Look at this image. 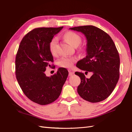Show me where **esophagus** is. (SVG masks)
<instances>
[{
	"mask_svg": "<svg viewBox=\"0 0 132 132\" xmlns=\"http://www.w3.org/2000/svg\"><path fill=\"white\" fill-rule=\"evenodd\" d=\"M69 75L71 76L72 75L75 74V71L73 70H69Z\"/></svg>",
	"mask_w": 132,
	"mask_h": 132,
	"instance_id": "esophagus-1",
	"label": "esophagus"
}]
</instances>
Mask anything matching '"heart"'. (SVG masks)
<instances>
[{
  "label": "heart",
  "mask_w": 132,
  "mask_h": 132,
  "mask_svg": "<svg viewBox=\"0 0 132 132\" xmlns=\"http://www.w3.org/2000/svg\"><path fill=\"white\" fill-rule=\"evenodd\" d=\"M65 40L73 47H77L82 42V38L78 34L72 31H67L63 35ZM57 39L54 37L50 40L48 48L50 53L53 56L57 54ZM76 61L75 57H62L57 61L59 66L63 68H70L73 66L74 62Z\"/></svg>",
  "instance_id": "b5f03b06"
}]
</instances>
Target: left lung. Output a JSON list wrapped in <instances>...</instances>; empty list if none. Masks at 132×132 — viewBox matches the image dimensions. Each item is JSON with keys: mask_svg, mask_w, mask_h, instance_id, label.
<instances>
[{"mask_svg": "<svg viewBox=\"0 0 132 132\" xmlns=\"http://www.w3.org/2000/svg\"><path fill=\"white\" fill-rule=\"evenodd\" d=\"M70 29L82 32L87 40V56L78 61L76 66L93 73L87 78L83 73L75 72L80 78L78 94L91 103L103 101L111 94L120 77V59L116 45L108 33L94 26Z\"/></svg>", "mask_w": 132, "mask_h": 132, "instance_id": "8db88e82", "label": "left lung"}]
</instances>
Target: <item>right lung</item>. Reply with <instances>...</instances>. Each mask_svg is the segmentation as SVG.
<instances>
[{
  "label": "right lung",
  "mask_w": 132,
  "mask_h": 132,
  "mask_svg": "<svg viewBox=\"0 0 132 132\" xmlns=\"http://www.w3.org/2000/svg\"><path fill=\"white\" fill-rule=\"evenodd\" d=\"M42 27L24 36L20 44L15 60V73L20 86L29 99L41 105L49 104L60 96L69 72L60 67L57 73L46 76V67L53 62L49 50L50 40L62 29Z\"/></svg>",
  "instance_id": "1"
}]
</instances>
